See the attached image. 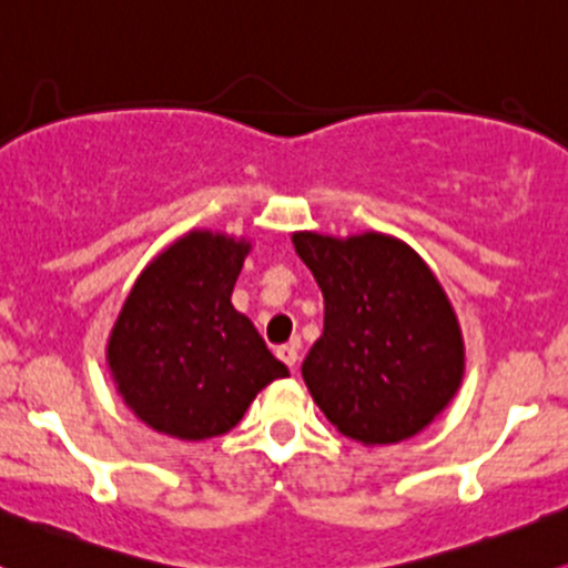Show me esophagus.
Here are the masks:
<instances>
[{
    "label": "esophagus",
    "instance_id": "obj_1",
    "mask_svg": "<svg viewBox=\"0 0 568 568\" xmlns=\"http://www.w3.org/2000/svg\"><path fill=\"white\" fill-rule=\"evenodd\" d=\"M276 356L284 362L286 367L295 369V365H297V346H295V343H284V346L276 348Z\"/></svg>",
    "mask_w": 568,
    "mask_h": 568
}]
</instances>
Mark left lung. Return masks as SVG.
<instances>
[{"instance_id":"obj_1","label":"left lung","mask_w":568,"mask_h":568,"mask_svg":"<svg viewBox=\"0 0 568 568\" xmlns=\"http://www.w3.org/2000/svg\"><path fill=\"white\" fill-rule=\"evenodd\" d=\"M292 241L324 295V333L303 362L316 405L356 443L418 435L464 375L462 329L435 273L381 233Z\"/></svg>"}]
</instances>
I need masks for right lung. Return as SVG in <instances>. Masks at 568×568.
I'll return each mask as SVG.
<instances>
[{
  "instance_id": "add662e5",
  "label": "right lung",
  "mask_w": 568,
  "mask_h": 568,
  "mask_svg": "<svg viewBox=\"0 0 568 568\" xmlns=\"http://www.w3.org/2000/svg\"><path fill=\"white\" fill-rule=\"evenodd\" d=\"M250 244L195 231L144 267L114 322L106 359L125 405L180 439L231 432L260 388L290 369L231 295Z\"/></svg>"
}]
</instances>
